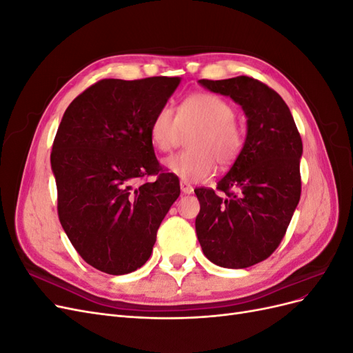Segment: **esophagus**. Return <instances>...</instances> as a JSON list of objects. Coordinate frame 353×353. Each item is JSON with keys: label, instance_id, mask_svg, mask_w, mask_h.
<instances>
[{"label": "esophagus", "instance_id": "1", "mask_svg": "<svg viewBox=\"0 0 353 353\" xmlns=\"http://www.w3.org/2000/svg\"><path fill=\"white\" fill-rule=\"evenodd\" d=\"M181 191H183L184 194H191L194 191V188H193V185H190L187 181H181Z\"/></svg>", "mask_w": 353, "mask_h": 353}]
</instances>
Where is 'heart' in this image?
<instances>
[{
    "mask_svg": "<svg viewBox=\"0 0 353 353\" xmlns=\"http://www.w3.org/2000/svg\"><path fill=\"white\" fill-rule=\"evenodd\" d=\"M236 121V110L212 92L191 94L181 103L178 113L163 105L150 125V140L156 150L169 153L188 135L190 150L165 160V166L190 183H201L213 175L215 162L227 168L236 162L243 150L244 137Z\"/></svg>",
    "mask_w": 353,
    "mask_h": 353,
    "instance_id": "heart-1",
    "label": "heart"
}]
</instances>
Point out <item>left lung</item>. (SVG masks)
I'll return each mask as SVG.
<instances>
[{"instance_id": "8db88e82", "label": "left lung", "mask_w": 353, "mask_h": 353, "mask_svg": "<svg viewBox=\"0 0 353 353\" xmlns=\"http://www.w3.org/2000/svg\"><path fill=\"white\" fill-rule=\"evenodd\" d=\"M199 83L241 105L248 135L216 190H194L197 239L210 262L249 268L279 248L301 200L302 138L280 94L263 82L237 77Z\"/></svg>"}]
</instances>
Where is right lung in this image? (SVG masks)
<instances>
[{"label":"right lung","instance_id":"1","mask_svg":"<svg viewBox=\"0 0 353 353\" xmlns=\"http://www.w3.org/2000/svg\"><path fill=\"white\" fill-rule=\"evenodd\" d=\"M179 78L101 79L66 109L51 152L57 212L81 258L110 275L148 261L156 234L179 196L159 165L150 125ZM154 174V181H137Z\"/></svg>","mask_w":353,"mask_h":353}]
</instances>
